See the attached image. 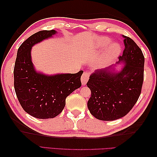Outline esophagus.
I'll return each mask as SVG.
<instances>
[{"instance_id":"obj_1","label":"esophagus","mask_w":157,"mask_h":157,"mask_svg":"<svg viewBox=\"0 0 157 157\" xmlns=\"http://www.w3.org/2000/svg\"><path fill=\"white\" fill-rule=\"evenodd\" d=\"M90 73L88 71H85L83 73L82 75V78H81V81L82 83V85H86V82H88V79H89V77H90Z\"/></svg>"}]
</instances>
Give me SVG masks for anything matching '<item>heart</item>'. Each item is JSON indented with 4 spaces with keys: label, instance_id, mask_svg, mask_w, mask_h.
Returning <instances> with one entry per match:
<instances>
[{
    "label": "heart",
    "instance_id": "obj_1",
    "mask_svg": "<svg viewBox=\"0 0 157 157\" xmlns=\"http://www.w3.org/2000/svg\"><path fill=\"white\" fill-rule=\"evenodd\" d=\"M111 42V40H109L108 38H101L98 40V46L100 48H105L106 46L109 45ZM121 51V46L117 43H113L111 45H110L101 59V65H108L113 62L118 57Z\"/></svg>",
    "mask_w": 157,
    "mask_h": 157
}]
</instances>
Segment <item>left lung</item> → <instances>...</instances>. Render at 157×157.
<instances>
[{
	"label": "left lung",
	"instance_id": "obj_1",
	"mask_svg": "<svg viewBox=\"0 0 157 157\" xmlns=\"http://www.w3.org/2000/svg\"><path fill=\"white\" fill-rule=\"evenodd\" d=\"M122 37L125 47L122 56H119V61L125 64L122 71H112V65L97 69L87 82L91 90L88 108L94 117L102 121H113L126 115L141 94L144 55L132 38Z\"/></svg>",
	"mask_w": 157,
	"mask_h": 157
}]
</instances>
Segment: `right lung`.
<instances>
[{"instance_id":"add662e5","label":"right lung","mask_w":157,"mask_h":157,"mask_svg":"<svg viewBox=\"0 0 157 157\" xmlns=\"http://www.w3.org/2000/svg\"><path fill=\"white\" fill-rule=\"evenodd\" d=\"M56 33L54 29L35 33L22 43L17 54L13 71L17 97L23 110L38 119H51L59 115L65 107L66 98L82 86L83 71L51 76L35 71L31 60L32 47Z\"/></svg>"}]
</instances>
